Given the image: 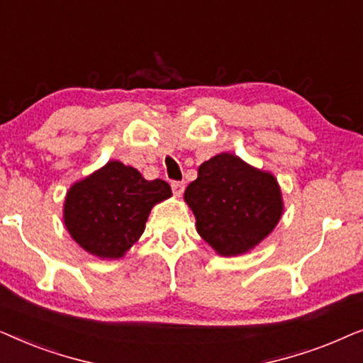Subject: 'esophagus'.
I'll use <instances>...</instances> for the list:
<instances>
[{
    "label": "esophagus",
    "mask_w": 363,
    "mask_h": 363,
    "mask_svg": "<svg viewBox=\"0 0 363 363\" xmlns=\"http://www.w3.org/2000/svg\"><path fill=\"white\" fill-rule=\"evenodd\" d=\"M172 190L175 195L180 196L183 191H185V183L183 182H172Z\"/></svg>",
    "instance_id": "esophagus-1"
}]
</instances>
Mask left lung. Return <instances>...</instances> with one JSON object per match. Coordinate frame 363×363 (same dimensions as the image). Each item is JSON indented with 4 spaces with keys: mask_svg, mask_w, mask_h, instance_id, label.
<instances>
[{
    "mask_svg": "<svg viewBox=\"0 0 363 363\" xmlns=\"http://www.w3.org/2000/svg\"><path fill=\"white\" fill-rule=\"evenodd\" d=\"M185 200L198 233L223 256L255 247L274 230L282 213L276 178L231 153L213 157L198 168Z\"/></svg>",
    "mask_w": 363,
    "mask_h": 363,
    "instance_id": "1",
    "label": "left lung"
}]
</instances>
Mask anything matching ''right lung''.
Instances as JSON below:
<instances>
[{
	"mask_svg": "<svg viewBox=\"0 0 363 363\" xmlns=\"http://www.w3.org/2000/svg\"><path fill=\"white\" fill-rule=\"evenodd\" d=\"M168 196L167 182H148L135 168L113 160L67 191L64 221L91 255L121 257L145 230L152 206Z\"/></svg>",
	"mask_w": 363,
	"mask_h": 363,
	"instance_id": "obj_1",
	"label": "right lung"
}]
</instances>
